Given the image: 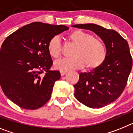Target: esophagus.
<instances>
[{"mask_svg": "<svg viewBox=\"0 0 133 133\" xmlns=\"http://www.w3.org/2000/svg\"><path fill=\"white\" fill-rule=\"evenodd\" d=\"M66 72H67V71H66V70H60V73H61V76H64Z\"/></svg>", "mask_w": 133, "mask_h": 133, "instance_id": "34e87169", "label": "esophagus"}]
</instances>
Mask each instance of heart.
Listing matches in <instances>:
<instances>
[{
  "label": "heart",
  "mask_w": 133,
  "mask_h": 133,
  "mask_svg": "<svg viewBox=\"0 0 133 133\" xmlns=\"http://www.w3.org/2000/svg\"><path fill=\"white\" fill-rule=\"evenodd\" d=\"M70 42L75 46L72 51V57L63 58L55 63V67L62 70L81 69L85 64L87 69L99 66L106 58L105 44L101 38L91 34L76 30L69 35ZM48 50L54 58H58L62 53V44L58 36H53L49 41Z\"/></svg>",
  "instance_id": "b5f03b06"
}]
</instances>
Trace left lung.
Segmentation results:
<instances>
[{
    "mask_svg": "<svg viewBox=\"0 0 133 133\" xmlns=\"http://www.w3.org/2000/svg\"><path fill=\"white\" fill-rule=\"evenodd\" d=\"M97 34L106 46L107 56L99 66L81 72L74 85L75 97L88 107L98 109L115 101L123 93L132 66L127 41L117 31L95 24H75Z\"/></svg>",
    "mask_w": 133,
    "mask_h": 133,
    "instance_id": "1",
    "label": "left lung"
}]
</instances>
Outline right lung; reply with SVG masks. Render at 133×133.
<instances>
[{"instance_id": "add662e5", "label": "right lung", "mask_w": 133, "mask_h": 133, "mask_svg": "<svg viewBox=\"0 0 133 133\" xmlns=\"http://www.w3.org/2000/svg\"><path fill=\"white\" fill-rule=\"evenodd\" d=\"M69 27L35 22L9 35L0 52V84L4 95L20 107L35 110L51 97L58 70H50L48 50L51 38Z\"/></svg>"}]
</instances>
